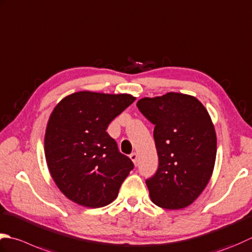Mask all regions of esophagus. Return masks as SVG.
Wrapping results in <instances>:
<instances>
[{
  "label": "esophagus",
  "mask_w": 252,
  "mask_h": 252,
  "mask_svg": "<svg viewBox=\"0 0 252 252\" xmlns=\"http://www.w3.org/2000/svg\"><path fill=\"white\" fill-rule=\"evenodd\" d=\"M130 158L133 161V164L135 165L136 161H137V154H136V153H132V154L130 155Z\"/></svg>",
  "instance_id": "1"
}]
</instances>
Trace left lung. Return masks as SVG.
Segmentation results:
<instances>
[{"mask_svg": "<svg viewBox=\"0 0 252 252\" xmlns=\"http://www.w3.org/2000/svg\"><path fill=\"white\" fill-rule=\"evenodd\" d=\"M139 110L154 127L158 168L146 179L154 203L180 210L208 186L216 158V133L208 110L195 97L180 93L142 98Z\"/></svg>", "mask_w": 252, "mask_h": 252, "instance_id": "1", "label": "left lung"}]
</instances>
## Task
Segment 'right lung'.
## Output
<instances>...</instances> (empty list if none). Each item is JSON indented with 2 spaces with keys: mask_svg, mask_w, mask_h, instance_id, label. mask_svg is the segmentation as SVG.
I'll use <instances>...</instances> for the list:
<instances>
[{
  "mask_svg": "<svg viewBox=\"0 0 252 252\" xmlns=\"http://www.w3.org/2000/svg\"><path fill=\"white\" fill-rule=\"evenodd\" d=\"M134 100L129 94L77 92L54 107L44 134V155L67 199L101 208L117 198L134 165L106 130Z\"/></svg>",
  "mask_w": 252,
  "mask_h": 252,
  "instance_id": "obj_1",
  "label": "right lung"
}]
</instances>
